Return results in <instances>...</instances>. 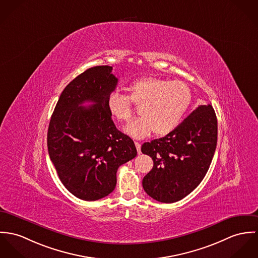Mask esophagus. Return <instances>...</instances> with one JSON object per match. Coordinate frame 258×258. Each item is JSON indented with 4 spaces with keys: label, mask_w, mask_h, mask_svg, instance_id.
I'll return each instance as SVG.
<instances>
[{
    "label": "esophagus",
    "mask_w": 258,
    "mask_h": 258,
    "mask_svg": "<svg viewBox=\"0 0 258 258\" xmlns=\"http://www.w3.org/2000/svg\"><path fill=\"white\" fill-rule=\"evenodd\" d=\"M136 146H137V149H138V152L141 154L142 153V150H141V147H142V144L138 142H136Z\"/></svg>",
    "instance_id": "esophagus-1"
}]
</instances>
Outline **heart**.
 <instances>
[{"instance_id": "obj_1", "label": "heart", "mask_w": 258, "mask_h": 258, "mask_svg": "<svg viewBox=\"0 0 258 258\" xmlns=\"http://www.w3.org/2000/svg\"><path fill=\"white\" fill-rule=\"evenodd\" d=\"M130 98L118 92L108 96L110 114L118 121H130L134 115L133 103L140 107L141 117L124 127V132L135 139H143L152 132L156 136H166L173 132L187 112L191 100V90L182 81L147 77L135 81L130 88Z\"/></svg>"}]
</instances>
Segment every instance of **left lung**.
Masks as SVG:
<instances>
[{
  "mask_svg": "<svg viewBox=\"0 0 258 258\" xmlns=\"http://www.w3.org/2000/svg\"><path fill=\"white\" fill-rule=\"evenodd\" d=\"M218 139V120L212 105H201L164 138L144 143L143 154L153 167L143 180L154 200L174 203L189 195L211 165Z\"/></svg>",
  "mask_w": 258,
  "mask_h": 258,
  "instance_id": "1",
  "label": "left lung"
}]
</instances>
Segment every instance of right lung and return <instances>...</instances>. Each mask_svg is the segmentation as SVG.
<instances>
[{
	"instance_id": "right-lung-1",
	"label": "right lung",
	"mask_w": 258,
	"mask_h": 258,
	"mask_svg": "<svg viewBox=\"0 0 258 258\" xmlns=\"http://www.w3.org/2000/svg\"><path fill=\"white\" fill-rule=\"evenodd\" d=\"M112 70L95 66L72 80L61 93L48 126V153L59 179L81 200L112 193L118 167L138 154L108 110V96L117 84ZM86 101L91 103L89 107L83 106Z\"/></svg>"
}]
</instances>
